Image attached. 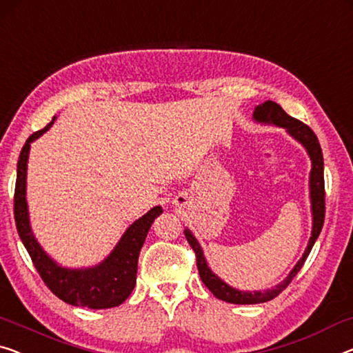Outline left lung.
Instances as JSON below:
<instances>
[{
  "mask_svg": "<svg viewBox=\"0 0 353 353\" xmlns=\"http://www.w3.org/2000/svg\"><path fill=\"white\" fill-rule=\"evenodd\" d=\"M254 119L256 122L261 123H272L276 126H281V128H285L287 133L293 136L298 143H301L306 147L309 157H311L312 161V170H311V179H309V187H311V209H312V234L311 239H309V244L304 250L296 265H294L290 274L287 279H283V282L279 283L274 288H270V290L265 292H241L236 290V288L230 287L228 283H225L222 279L217 277L210 271L208 266L206 259H204L201 245L198 244V241L194 239V236L190 233V230H185V238L190 244L192 249L194 250V255H196V266L199 271V277L204 285H206L215 298L222 299V301L233 303V304H259V303H266L271 301L272 298H276L279 293H282L288 287V283L293 281V277L298 274V271L301 270L304 261H306L307 255L311 254L312 247L315 244V239L319 238L320 231L323 227L325 220V181H323V155H322V147L319 144L317 136H315L314 131L309 128L306 123L299 122V120L293 119L288 115L285 110H283L277 103L274 101H265L263 104H259L254 110Z\"/></svg>",
  "mask_w": 353,
  "mask_h": 353,
  "instance_id": "left-lung-1",
  "label": "left lung"
}]
</instances>
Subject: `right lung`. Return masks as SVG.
<instances>
[{"label":"right lung","instance_id":"1","mask_svg":"<svg viewBox=\"0 0 353 353\" xmlns=\"http://www.w3.org/2000/svg\"><path fill=\"white\" fill-rule=\"evenodd\" d=\"M52 122L26 139L20 152L17 163V181L14 193V219L17 225L20 239L28 250L33 265L50 292L61 301L72 306L108 309L122 304L136 285L138 259L141 247L149 233L150 225L163 212L160 206L152 208L149 212L136 220L125 231L119 244L114 247L109 256L99 265L85 270H68L50 259L42 250L33 236L28 219V204H26V163H28L30 144L46 133L54 123Z\"/></svg>","mask_w":353,"mask_h":353}]
</instances>
